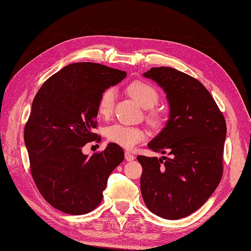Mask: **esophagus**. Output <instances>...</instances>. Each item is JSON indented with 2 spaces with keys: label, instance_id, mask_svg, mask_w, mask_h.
<instances>
[{
  "label": "esophagus",
  "instance_id": "1",
  "mask_svg": "<svg viewBox=\"0 0 251 251\" xmlns=\"http://www.w3.org/2000/svg\"><path fill=\"white\" fill-rule=\"evenodd\" d=\"M125 159L127 160V161H132V160L134 159V156L132 155V153H130L129 151H126L125 152Z\"/></svg>",
  "mask_w": 251,
  "mask_h": 251
}]
</instances>
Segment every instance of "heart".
I'll use <instances>...</instances> for the list:
<instances>
[{"mask_svg":"<svg viewBox=\"0 0 251 251\" xmlns=\"http://www.w3.org/2000/svg\"><path fill=\"white\" fill-rule=\"evenodd\" d=\"M127 92L133 100L138 101V104L144 108L150 109L155 106L159 100V93L155 87L142 80L132 81L127 88ZM115 100V92L112 88L105 90L101 93L98 104V111L102 117L110 115L113 109ZM153 121H158L156 114L151 115ZM107 139L110 142L120 145L124 149H132V147L142 142L146 138V133L143 129L137 127H128L124 125H112L106 130Z\"/></svg>","mask_w":251,"mask_h":251,"instance_id":"b5f03b06","label":"heart"}]
</instances>
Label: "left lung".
<instances>
[{"instance_id": "1", "label": "left lung", "mask_w": 251, "mask_h": 251, "mask_svg": "<svg viewBox=\"0 0 251 251\" xmlns=\"http://www.w3.org/2000/svg\"><path fill=\"white\" fill-rule=\"evenodd\" d=\"M143 76L162 88L170 109L164 128L147 146L171 158L137 157L143 168L141 193L151 213L179 220L201 208L221 181L226 122L192 76L168 67L151 68Z\"/></svg>"}]
</instances>
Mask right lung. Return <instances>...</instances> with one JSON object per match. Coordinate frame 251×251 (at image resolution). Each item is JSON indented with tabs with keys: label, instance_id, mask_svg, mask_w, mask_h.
I'll use <instances>...</instances> for the list:
<instances>
[{
	"label": "right lung",
	"instance_id": "add662e5",
	"mask_svg": "<svg viewBox=\"0 0 251 251\" xmlns=\"http://www.w3.org/2000/svg\"><path fill=\"white\" fill-rule=\"evenodd\" d=\"M126 75L99 63H72L35 96L24 130L31 176L44 199L64 213L86 214L98 207L109 175L124 160L114 143L92 157L81 149L98 139L92 129L101 93Z\"/></svg>",
	"mask_w": 251,
	"mask_h": 251
}]
</instances>
